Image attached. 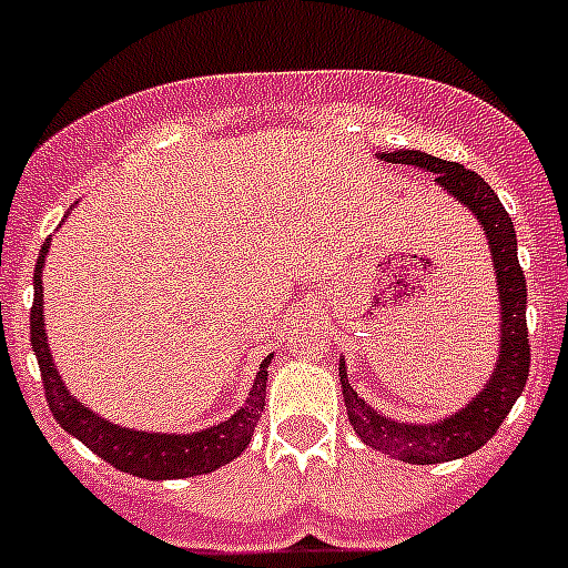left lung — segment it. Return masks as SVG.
I'll return each instance as SVG.
<instances>
[{
  "label": "left lung",
  "instance_id": "8db88e82",
  "mask_svg": "<svg viewBox=\"0 0 568 568\" xmlns=\"http://www.w3.org/2000/svg\"><path fill=\"white\" fill-rule=\"evenodd\" d=\"M384 162L393 164H415L429 173H435V182L444 184V190L460 199V204L478 215L486 230L491 247V261L498 273L500 290V361L498 369L486 384L478 398L466 404L453 418L440 424H395L366 406L349 386L346 369L341 364V386H344V404L349 424L355 433L364 438V444L375 446L384 455H393L409 464H440V460H455L471 455L498 433L515 400L524 393L526 378H529L531 349H529V327H526V278L518 261V235L511 224L509 213L504 210L495 190L480 179L475 170L464 168L458 162H444L435 155H426L420 150H395V153L381 155Z\"/></svg>",
  "mask_w": 568,
  "mask_h": 568
}]
</instances>
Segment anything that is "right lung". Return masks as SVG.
<instances>
[{
  "instance_id": "1",
  "label": "right lung",
  "mask_w": 568,
  "mask_h": 568,
  "mask_svg": "<svg viewBox=\"0 0 568 568\" xmlns=\"http://www.w3.org/2000/svg\"><path fill=\"white\" fill-rule=\"evenodd\" d=\"M48 255V241L42 244L37 270H33V307H30V346L37 353L39 369H42L44 398H48L50 413L59 420L64 433L82 440L90 453L108 460L115 469L130 471L135 478L164 480V478H190V475H207L219 466L230 464L247 449L253 429L264 413V386H267V364H261L255 375L253 393L247 404L239 413L219 426H210L195 435H153L133 433L122 426L108 424L88 406L79 404L73 395L64 389L57 366L50 361L48 341H44V318H42V264Z\"/></svg>"
}]
</instances>
